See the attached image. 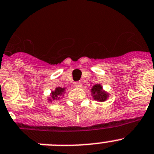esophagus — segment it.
<instances>
[{"mask_svg":"<svg viewBox=\"0 0 154 154\" xmlns=\"http://www.w3.org/2000/svg\"><path fill=\"white\" fill-rule=\"evenodd\" d=\"M74 86L77 88H80V87H82V83L81 81H77V82H74Z\"/></svg>","mask_w":154,"mask_h":154,"instance_id":"34e87169","label":"esophagus"}]
</instances>
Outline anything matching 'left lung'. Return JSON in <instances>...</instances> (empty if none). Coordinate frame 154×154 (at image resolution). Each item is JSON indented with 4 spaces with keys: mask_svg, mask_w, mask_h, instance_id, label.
<instances>
[{
    "mask_svg": "<svg viewBox=\"0 0 154 154\" xmlns=\"http://www.w3.org/2000/svg\"><path fill=\"white\" fill-rule=\"evenodd\" d=\"M91 93L93 99L100 101V102H103V101L107 100L109 97L108 93L103 90V86H101L100 84L94 85L91 89Z\"/></svg>",
    "mask_w": 154,
    "mask_h": 154,
    "instance_id": "left-lung-1",
    "label": "left lung"
}]
</instances>
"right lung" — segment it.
I'll use <instances>...</instances> for the list:
<instances>
[{
	"mask_svg": "<svg viewBox=\"0 0 154 154\" xmlns=\"http://www.w3.org/2000/svg\"><path fill=\"white\" fill-rule=\"evenodd\" d=\"M64 93H65V88L61 87H57L55 88V90L54 91L51 92V97H48V101L52 102L53 100H57L60 99V97L61 96H64Z\"/></svg>",
	"mask_w": 154,
	"mask_h": 154,
	"instance_id": "1",
	"label": "right lung"
}]
</instances>
